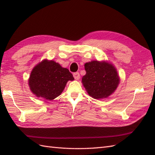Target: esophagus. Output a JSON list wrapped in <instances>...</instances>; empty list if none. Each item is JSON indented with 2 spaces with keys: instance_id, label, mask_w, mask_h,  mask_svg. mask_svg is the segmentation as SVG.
<instances>
[{
  "instance_id": "34e87169",
  "label": "esophagus",
  "mask_w": 155,
  "mask_h": 155,
  "mask_svg": "<svg viewBox=\"0 0 155 155\" xmlns=\"http://www.w3.org/2000/svg\"><path fill=\"white\" fill-rule=\"evenodd\" d=\"M73 77L74 78H75L76 80H78L80 78V74L79 72H74V73H73Z\"/></svg>"
}]
</instances>
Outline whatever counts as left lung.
<instances>
[{"mask_svg":"<svg viewBox=\"0 0 155 155\" xmlns=\"http://www.w3.org/2000/svg\"><path fill=\"white\" fill-rule=\"evenodd\" d=\"M84 68L87 73L82 83L91 97L96 99L107 98L118 87L119 78L112 64L93 61L85 64Z\"/></svg>","mask_w":155,"mask_h":155,"instance_id":"8db88e82","label":"left lung"}]
</instances>
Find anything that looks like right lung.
<instances>
[{
    "label": "right lung",
    "mask_w": 155,
    "mask_h": 155,
    "mask_svg": "<svg viewBox=\"0 0 155 155\" xmlns=\"http://www.w3.org/2000/svg\"><path fill=\"white\" fill-rule=\"evenodd\" d=\"M73 80L67 68L53 61L44 60L32 71L28 84L37 97L52 100L61 94L68 81Z\"/></svg>",
    "instance_id": "right-lung-1"
}]
</instances>
